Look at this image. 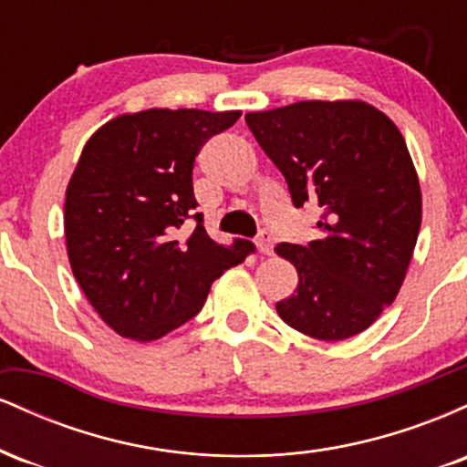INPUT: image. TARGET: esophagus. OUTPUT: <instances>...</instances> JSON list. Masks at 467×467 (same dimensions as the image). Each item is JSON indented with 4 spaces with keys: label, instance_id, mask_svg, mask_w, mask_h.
Wrapping results in <instances>:
<instances>
[{
    "label": "esophagus",
    "instance_id": "obj_1",
    "mask_svg": "<svg viewBox=\"0 0 467 467\" xmlns=\"http://www.w3.org/2000/svg\"><path fill=\"white\" fill-rule=\"evenodd\" d=\"M256 245H259L261 254H272V250H275V239H272V234L267 233V230H264V233H259Z\"/></svg>",
    "mask_w": 467,
    "mask_h": 467
}]
</instances>
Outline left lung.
<instances>
[{"label":"left lung","mask_w":467,"mask_h":467,"mask_svg":"<svg viewBox=\"0 0 467 467\" xmlns=\"http://www.w3.org/2000/svg\"><path fill=\"white\" fill-rule=\"evenodd\" d=\"M292 203L323 211L320 239L278 244L298 287L276 312L318 340L367 329L398 296L421 226V191L393 120L360 100H303L245 114Z\"/></svg>","instance_id":"1"}]
</instances>
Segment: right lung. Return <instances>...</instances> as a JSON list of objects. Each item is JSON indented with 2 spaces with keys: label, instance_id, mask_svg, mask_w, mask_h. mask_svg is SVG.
<instances>
[{
  "label": "right lung",
  "instance_id": "right-lung-1",
  "mask_svg": "<svg viewBox=\"0 0 467 467\" xmlns=\"http://www.w3.org/2000/svg\"><path fill=\"white\" fill-rule=\"evenodd\" d=\"M241 111L147 109L109 120L85 144L66 191L67 256L116 334L158 340L200 314L215 278L254 252L217 244L195 213L192 164Z\"/></svg>",
  "mask_w": 467,
  "mask_h": 467
}]
</instances>
